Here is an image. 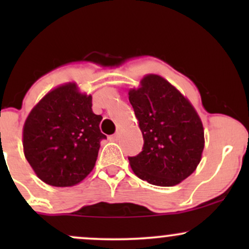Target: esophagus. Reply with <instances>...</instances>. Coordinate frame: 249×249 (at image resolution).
I'll use <instances>...</instances> for the list:
<instances>
[{
  "instance_id": "obj_1",
  "label": "esophagus",
  "mask_w": 249,
  "mask_h": 249,
  "mask_svg": "<svg viewBox=\"0 0 249 249\" xmlns=\"http://www.w3.org/2000/svg\"><path fill=\"white\" fill-rule=\"evenodd\" d=\"M108 139H110V142H118L119 141V133L112 134V136L108 137Z\"/></svg>"
}]
</instances>
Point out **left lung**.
<instances>
[{"label": "left lung", "instance_id": "1", "mask_svg": "<svg viewBox=\"0 0 249 249\" xmlns=\"http://www.w3.org/2000/svg\"><path fill=\"white\" fill-rule=\"evenodd\" d=\"M128 99L144 138L142 151L128 157L138 178L170 187L190 177L205 146L202 122L188 99L161 76L148 73Z\"/></svg>", "mask_w": 249, "mask_h": 249}]
</instances>
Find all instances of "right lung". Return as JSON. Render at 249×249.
<instances>
[{
  "mask_svg": "<svg viewBox=\"0 0 249 249\" xmlns=\"http://www.w3.org/2000/svg\"><path fill=\"white\" fill-rule=\"evenodd\" d=\"M102 116L92 111V97L75 82L50 90L28 115L23 125L24 156L45 184L70 187L95 167L101 141Z\"/></svg>",
  "mask_w": 249,
  "mask_h": 249,
  "instance_id": "obj_1",
  "label": "right lung"
}]
</instances>
